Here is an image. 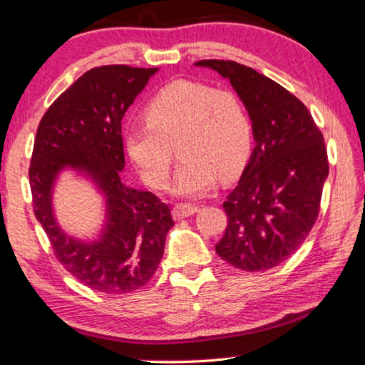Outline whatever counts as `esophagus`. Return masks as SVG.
<instances>
[{"label":"esophagus","instance_id":"esophagus-1","mask_svg":"<svg viewBox=\"0 0 365 365\" xmlns=\"http://www.w3.org/2000/svg\"><path fill=\"white\" fill-rule=\"evenodd\" d=\"M197 210L199 207H195L192 204H178L175 205V209H173V217H175V220H182V218H186L189 215H194Z\"/></svg>","mask_w":365,"mask_h":365}]
</instances>
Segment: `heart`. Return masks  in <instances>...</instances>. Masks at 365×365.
I'll return each mask as SVG.
<instances>
[{
  "instance_id": "b5f03b06",
  "label": "heart",
  "mask_w": 365,
  "mask_h": 365,
  "mask_svg": "<svg viewBox=\"0 0 365 365\" xmlns=\"http://www.w3.org/2000/svg\"><path fill=\"white\" fill-rule=\"evenodd\" d=\"M147 125L127 128L124 145L128 158L155 189L170 179L175 151L184 158L175 192L205 194L217 178H237L253 150V125L238 94L207 83L176 80L161 88L145 108Z\"/></svg>"
}]
</instances>
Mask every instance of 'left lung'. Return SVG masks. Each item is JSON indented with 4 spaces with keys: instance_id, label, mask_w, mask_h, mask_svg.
Here are the masks:
<instances>
[{
    "instance_id": "left-lung-1",
    "label": "left lung",
    "mask_w": 365,
    "mask_h": 365,
    "mask_svg": "<svg viewBox=\"0 0 365 365\" xmlns=\"http://www.w3.org/2000/svg\"><path fill=\"white\" fill-rule=\"evenodd\" d=\"M232 83L253 120L256 147L223 210L228 223L217 255L259 272L289 259L315 225L329 165L323 133L307 106L250 66L200 60Z\"/></svg>"
}]
</instances>
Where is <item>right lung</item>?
<instances>
[{"label":"right lung","instance_id":"add662e5","mask_svg":"<svg viewBox=\"0 0 365 365\" xmlns=\"http://www.w3.org/2000/svg\"><path fill=\"white\" fill-rule=\"evenodd\" d=\"M158 68L104 65L86 71L53 101L37 127L29 166L32 205L53 255L73 277L104 294L143 287L158 269L175 225L168 204L148 190L125 186L122 117ZM65 167L92 176L106 195L108 223L94 244L61 232L51 189Z\"/></svg>","mask_w":365,"mask_h":365}]
</instances>
